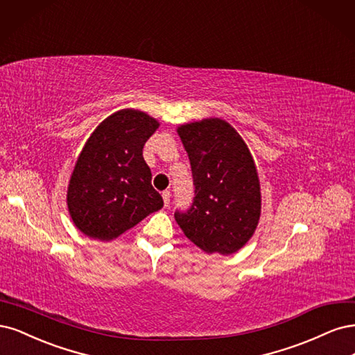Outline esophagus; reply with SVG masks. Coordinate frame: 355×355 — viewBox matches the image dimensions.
Listing matches in <instances>:
<instances>
[{
  "mask_svg": "<svg viewBox=\"0 0 355 355\" xmlns=\"http://www.w3.org/2000/svg\"><path fill=\"white\" fill-rule=\"evenodd\" d=\"M162 198H164L165 207H168V205H169V200H171V191H169V190H165V191L162 193Z\"/></svg>",
  "mask_w": 355,
  "mask_h": 355,
  "instance_id": "1",
  "label": "esophagus"
}]
</instances>
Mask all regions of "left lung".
Segmentation results:
<instances>
[{
    "label": "left lung",
    "instance_id": "left-lung-1",
    "mask_svg": "<svg viewBox=\"0 0 355 355\" xmlns=\"http://www.w3.org/2000/svg\"><path fill=\"white\" fill-rule=\"evenodd\" d=\"M190 159L196 198L175 212L184 236L205 254L232 255L254 236L261 216L258 169L248 144L221 118L178 125Z\"/></svg>",
    "mask_w": 355,
    "mask_h": 355
}]
</instances>
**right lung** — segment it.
I'll list each match as a JSON object with an SVG mask.
<instances>
[{"instance_id":"obj_1","label":"right lung","mask_w":355,"mask_h":355,"mask_svg":"<svg viewBox=\"0 0 355 355\" xmlns=\"http://www.w3.org/2000/svg\"><path fill=\"white\" fill-rule=\"evenodd\" d=\"M159 125L146 112L127 107L91 132L66 193L67 211L83 234L110 242L164 207L143 157V147Z\"/></svg>"}]
</instances>
